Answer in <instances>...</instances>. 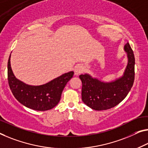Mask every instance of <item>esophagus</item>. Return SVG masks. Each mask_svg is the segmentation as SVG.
Instances as JSON below:
<instances>
[{"label": "esophagus", "instance_id": "obj_1", "mask_svg": "<svg viewBox=\"0 0 148 148\" xmlns=\"http://www.w3.org/2000/svg\"><path fill=\"white\" fill-rule=\"evenodd\" d=\"M83 67L82 65H77L75 67L74 72H75V75H77L83 72Z\"/></svg>", "mask_w": 148, "mask_h": 148}]
</instances>
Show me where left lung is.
I'll use <instances>...</instances> for the list:
<instances>
[{
    "label": "left lung",
    "mask_w": 148,
    "mask_h": 148,
    "mask_svg": "<svg viewBox=\"0 0 148 148\" xmlns=\"http://www.w3.org/2000/svg\"><path fill=\"white\" fill-rule=\"evenodd\" d=\"M128 63L124 75L111 83H104L89 75H81L82 101L93 110H104L114 107L123 101L132 87L134 81L135 58L128 42L125 45Z\"/></svg>",
    "instance_id": "1"
}]
</instances>
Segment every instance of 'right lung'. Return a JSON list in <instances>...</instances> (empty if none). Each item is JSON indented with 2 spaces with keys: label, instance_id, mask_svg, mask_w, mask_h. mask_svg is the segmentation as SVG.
I'll list each match as a JSON object with an SVG mask.
<instances>
[{
  "label": "right lung",
  "instance_id": "add662e5",
  "mask_svg": "<svg viewBox=\"0 0 148 148\" xmlns=\"http://www.w3.org/2000/svg\"><path fill=\"white\" fill-rule=\"evenodd\" d=\"M10 60V56L8 61V82L11 91L20 103L35 110L45 111L55 107L60 101L65 86L74 75L73 71H70L45 85H28L14 75Z\"/></svg>",
  "mask_w": 148,
  "mask_h": 148
}]
</instances>
